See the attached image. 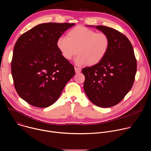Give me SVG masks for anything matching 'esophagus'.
<instances>
[{
	"label": "esophagus",
	"instance_id": "1",
	"mask_svg": "<svg viewBox=\"0 0 151 151\" xmlns=\"http://www.w3.org/2000/svg\"><path fill=\"white\" fill-rule=\"evenodd\" d=\"M75 70L76 73H79L81 71V69H80L79 68H75Z\"/></svg>",
	"mask_w": 151,
	"mask_h": 151
}]
</instances>
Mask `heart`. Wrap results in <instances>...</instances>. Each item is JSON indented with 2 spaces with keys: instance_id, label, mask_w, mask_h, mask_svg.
<instances>
[{
  "instance_id": "obj_1",
  "label": "heart",
  "mask_w": 151,
  "mask_h": 151,
  "mask_svg": "<svg viewBox=\"0 0 151 151\" xmlns=\"http://www.w3.org/2000/svg\"><path fill=\"white\" fill-rule=\"evenodd\" d=\"M57 47L68 60L78 53L75 60L77 65L87 64L93 66L100 63L108 52L110 39L106 33L76 26L68 32L67 37L61 36L58 39Z\"/></svg>"
}]
</instances>
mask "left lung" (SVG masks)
<instances>
[{
    "label": "left lung",
    "mask_w": 151,
    "mask_h": 151,
    "mask_svg": "<svg viewBox=\"0 0 151 151\" xmlns=\"http://www.w3.org/2000/svg\"><path fill=\"white\" fill-rule=\"evenodd\" d=\"M110 39V47L98 64L82 69L83 89L90 101L101 107L118 104L132 89L137 71V60L130 41L111 27L97 26Z\"/></svg>",
    "instance_id": "1"
}]
</instances>
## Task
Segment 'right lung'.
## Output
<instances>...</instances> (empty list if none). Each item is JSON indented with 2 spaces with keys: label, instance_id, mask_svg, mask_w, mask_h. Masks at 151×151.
I'll return each mask as SVG.
<instances>
[{
  "label": "right lung",
  "instance_id": "right-lung-1",
  "mask_svg": "<svg viewBox=\"0 0 151 151\" xmlns=\"http://www.w3.org/2000/svg\"><path fill=\"white\" fill-rule=\"evenodd\" d=\"M74 23H43L17 39L11 61L15 88L29 104L48 107L60 96L75 75L73 66L57 47L58 39Z\"/></svg>",
  "mask_w": 151,
  "mask_h": 151
}]
</instances>
